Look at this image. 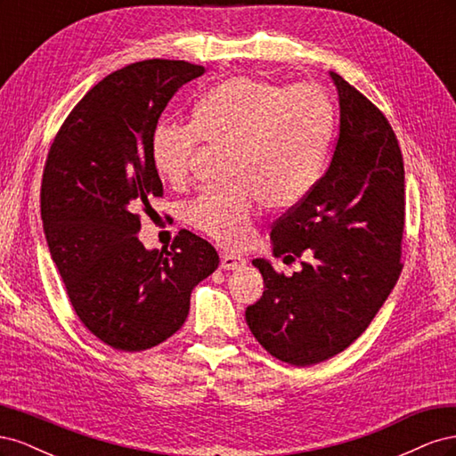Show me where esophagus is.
Listing matches in <instances>:
<instances>
[{"label": "esophagus", "mask_w": 456, "mask_h": 456, "mask_svg": "<svg viewBox=\"0 0 456 456\" xmlns=\"http://www.w3.org/2000/svg\"><path fill=\"white\" fill-rule=\"evenodd\" d=\"M245 266V258L233 253H220V268L223 270H241Z\"/></svg>", "instance_id": "1"}]
</instances>
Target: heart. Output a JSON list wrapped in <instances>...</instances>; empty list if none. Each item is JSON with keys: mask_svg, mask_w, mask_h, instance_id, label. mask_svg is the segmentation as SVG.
Returning a JSON list of instances; mask_svg holds the SVG:
<instances>
[{"mask_svg": "<svg viewBox=\"0 0 456 456\" xmlns=\"http://www.w3.org/2000/svg\"><path fill=\"white\" fill-rule=\"evenodd\" d=\"M333 131V104L320 89H283L236 76L201 96L191 126L161 123L151 136V159L163 178L183 184L201 139L230 146V184L201 191L186 218L215 241L240 247L251 238L258 200L270 209H285L306 198Z\"/></svg>", "mask_w": 456, "mask_h": 456, "instance_id": "b5f03b06", "label": "heart"}]
</instances>
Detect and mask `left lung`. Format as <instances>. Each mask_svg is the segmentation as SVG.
Returning <instances> with one entry per match:
<instances>
[{"mask_svg": "<svg viewBox=\"0 0 456 456\" xmlns=\"http://www.w3.org/2000/svg\"><path fill=\"white\" fill-rule=\"evenodd\" d=\"M340 126L329 169L305 200L273 223V256L300 262L293 275L266 258L253 266L265 293L245 320L262 348L306 367L329 360L360 337L402 273L405 226L403 158L388 119L348 81L329 72Z\"/></svg>", "mask_w": 456, "mask_h": 456, "instance_id": "left-lung-1", "label": "left lung"}]
</instances>
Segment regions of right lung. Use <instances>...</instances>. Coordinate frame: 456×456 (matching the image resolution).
I'll list each match as a JSON object with an SVG mask.
<instances>
[{"mask_svg": "<svg viewBox=\"0 0 456 456\" xmlns=\"http://www.w3.org/2000/svg\"><path fill=\"white\" fill-rule=\"evenodd\" d=\"M205 68L151 59L99 81L66 118L41 181V220L68 298L108 346L141 352L186 322L190 295L218 268L215 247L181 230L171 249L136 233L150 198L163 196L151 136L173 94Z\"/></svg>", "mask_w": 456, "mask_h": 456, "instance_id": "1", "label": "right lung"}]
</instances>
